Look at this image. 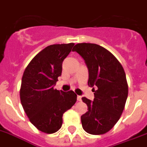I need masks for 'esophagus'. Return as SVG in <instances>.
<instances>
[{
    "label": "esophagus",
    "mask_w": 147,
    "mask_h": 147,
    "mask_svg": "<svg viewBox=\"0 0 147 147\" xmlns=\"http://www.w3.org/2000/svg\"><path fill=\"white\" fill-rule=\"evenodd\" d=\"M81 98H82V97H81V96H80V95H78V98H77V99H78V101H81Z\"/></svg>",
    "instance_id": "1"
}]
</instances>
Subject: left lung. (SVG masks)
Wrapping results in <instances>:
<instances>
[{"label":"left lung","instance_id":"1","mask_svg":"<svg viewBox=\"0 0 147 147\" xmlns=\"http://www.w3.org/2000/svg\"><path fill=\"white\" fill-rule=\"evenodd\" d=\"M77 52L88 69V86L94 98L85 97L82 101L88 111L81 115L83 129L92 135L105 134L120 119L128 97V84L124 69L114 55L102 46L94 43H78Z\"/></svg>","mask_w":147,"mask_h":147}]
</instances>
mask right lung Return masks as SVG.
<instances>
[{
    "label": "right lung",
    "instance_id": "add662e5",
    "mask_svg": "<svg viewBox=\"0 0 147 147\" xmlns=\"http://www.w3.org/2000/svg\"><path fill=\"white\" fill-rule=\"evenodd\" d=\"M74 43L47 46L34 57L25 68L22 79L20 98L30 122L41 132H57L63 124V115L77 101L69 90L54 89L61 76L62 64Z\"/></svg>",
    "mask_w": 147,
    "mask_h": 147
}]
</instances>
